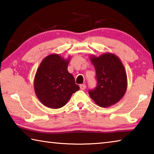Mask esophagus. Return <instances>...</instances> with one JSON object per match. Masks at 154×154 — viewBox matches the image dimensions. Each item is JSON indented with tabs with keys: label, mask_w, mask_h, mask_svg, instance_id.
<instances>
[{
	"label": "esophagus",
	"mask_w": 154,
	"mask_h": 154,
	"mask_svg": "<svg viewBox=\"0 0 154 154\" xmlns=\"http://www.w3.org/2000/svg\"><path fill=\"white\" fill-rule=\"evenodd\" d=\"M85 88H86V85H85V84H81L80 85V89L81 90H85Z\"/></svg>",
	"instance_id": "34e87169"
}]
</instances>
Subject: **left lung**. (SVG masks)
<instances>
[{
    "mask_svg": "<svg viewBox=\"0 0 154 154\" xmlns=\"http://www.w3.org/2000/svg\"><path fill=\"white\" fill-rule=\"evenodd\" d=\"M91 61L96 70V86L88 93L101 107H107L119 101L126 93L127 77L125 69L118 57L105 54L92 56Z\"/></svg>",
    "mask_w": 154,
    "mask_h": 154,
    "instance_id": "8db88e82",
    "label": "left lung"
}]
</instances>
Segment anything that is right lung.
Here are the masks:
<instances>
[{"label": "right lung", "mask_w": 154, "mask_h": 154, "mask_svg": "<svg viewBox=\"0 0 154 154\" xmlns=\"http://www.w3.org/2000/svg\"><path fill=\"white\" fill-rule=\"evenodd\" d=\"M69 59L58 54L47 56L36 72L34 87L36 95L44 105L59 109L66 105L72 94L79 90L67 68Z\"/></svg>", "instance_id": "right-lung-1"}]
</instances>
